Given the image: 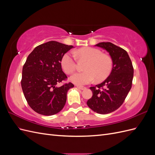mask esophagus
<instances>
[{
  "instance_id": "1",
  "label": "esophagus",
  "mask_w": 155,
  "mask_h": 155,
  "mask_svg": "<svg viewBox=\"0 0 155 155\" xmlns=\"http://www.w3.org/2000/svg\"><path fill=\"white\" fill-rule=\"evenodd\" d=\"M77 87H78V88H79V89H81V90H84V89L86 88V87H83V86H78V85Z\"/></svg>"
}]
</instances>
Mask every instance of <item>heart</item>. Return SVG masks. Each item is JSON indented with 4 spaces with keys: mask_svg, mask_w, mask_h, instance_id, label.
Segmentation results:
<instances>
[{
    "mask_svg": "<svg viewBox=\"0 0 155 155\" xmlns=\"http://www.w3.org/2000/svg\"><path fill=\"white\" fill-rule=\"evenodd\" d=\"M79 61H85L82 72L74 74L70 77V81L78 85H87L91 83L94 79L96 81H104L110 74L113 68V59L111 56L102 53L96 48L83 47L74 52ZM61 64L64 71L68 74H72L76 68V59L73 54H64L61 60Z\"/></svg>",
    "mask_w": 155,
    "mask_h": 155,
    "instance_id": "heart-1",
    "label": "heart"
}]
</instances>
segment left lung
I'll return each instance as SVG.
<instances>
[{
    "label": "left lung",
    "mask_w": 155,
    "mask_h": 155,
    "mask_svg": "<svg viewBox=\"0 0 155 155\" xmlns=\"http://www.w3.org/2000/svg\"><path fill=\"white\" fill-rule=\"evenodd\" d=\"M96 46L105 49L113 59V68L105 80L90 87L92 96L87 104L98 114H105L117 110L123 104L132 87L134 68L127 51L110 42Z\"/></svg>",
    "instance_id": "8db88e82"
}]
</instances>
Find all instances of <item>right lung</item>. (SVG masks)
Here are the masks:
<instances>
[{
    "mask_svg": "<svg viewBox=\"0 0 155 155\" xmlns=\"http://www.w3.org/2000/svg\"><path fill=\"white\" fill-rule=\"evenodd\" d=\"M74 47L51 41L37 46L28 56L22 68L21 87L28 104L37 113L51 116L63 109L72 83L57 87L67 80L61 60Z\"/></svg>",
    "mask_w": 155,
    "mask_h": 155,
    "instance_id": "obj_1",
    "label": "right lung"
}]
</instances>
